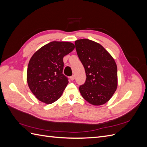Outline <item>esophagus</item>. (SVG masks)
<instances>
[{
  "label": "esophagus",
  "mask_w": 147,
  "mask_h": 147,
  "mask_svg": "<svg viewBox=\"0 0 147 147\" xmlns=\"http://www.w3.org/2000/svg\"><path fill=\"white\" fill-rule=\"evenodd\" d=\"M74 79H75L74 75H72V76H71V77H70V80H72V81L74 80Z\"/></svg>",
  "instance_id": "34e87169"
}]
</instances>
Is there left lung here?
<instances>
[{"mask_svg":"<svg viewBox=\"0 0 147 147\" xmlns=\"http://www.w3.org/2000/svg\"><path fill=\"white\" fill-rule=\"evenodd\" d=\"M86 79L79 88L83 98L93 105L107 102L118 86L117 65L113 57L100 44L87 38L75 42Z\"/></svg>","mask_w":147,"mask_h":147,"instance_id":"obj_1","label":"left lung"}]
</instances>
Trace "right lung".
<instances>
[{
  "mask_svg": "<svg viewBox=\"0 0 147 147\" xmlns=\"http://www.w3.org/2000/svg\"><path fill=\"white\" fill-rule=\"evenodd\" d=\"M74 48L71 42L53 41L38 49L31 57L27 82L38 100L50 104L60 98L69 83L63 74V57Z\"/></svg>",
  "mask_w": 147,
  "mask_h": 147,
  "instance_id": "right-lung-1",
  "label": "right lung"
}]
</instances>
